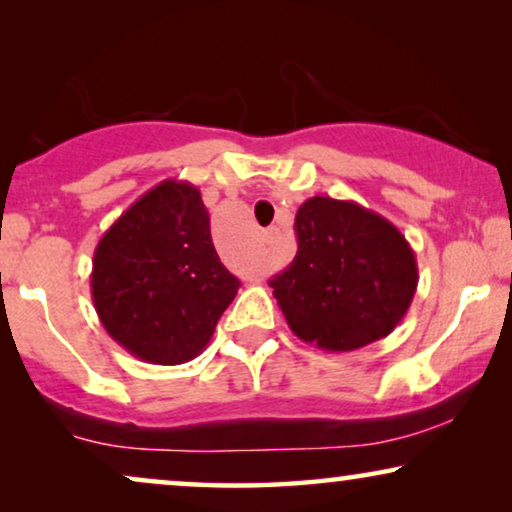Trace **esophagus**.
Wrapping results in <instances>:
<instances>
[{
  "label": "esophagus",
  "mask_w": 512,
  "mask_h": 512,
  "mask_svg": "<svg viewBox=\"0 0 512 512\" xmlns=\"http://www.w3.org/2000/svg\"><path fill=\"white\" fill-rule=\"evenodd\" d=\"M261 240H263L265 244H272V242H275V240H277V228H268V230H263Z\"/></svg>",
  "instance_id": "34e87169"
}]
</instances>
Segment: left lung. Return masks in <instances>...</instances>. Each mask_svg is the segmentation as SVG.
I'll use <instances>...</instances> for the list:
<instances>
[{"mask_svg":"<svg viewBox=\"0 0 512 512\" xmlns=\"http://www.w3.org/2000/svg\"><path fill=\"white\" fill-rule=\"evenodd\" d=\"M298 251L270 279L286 324L326 352L387 338L417 291L415 251L394 223L352 200L314 195L296 212Z\"/></svg>","mask_w":512,"mask_h":512,"instance_id":"obj_1","label":"left lung"}]
</instances>
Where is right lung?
<instances>
[{
	"instance_id": "right-lung-1",
	"label": "right lung",
	"mask_w": 512,
	"mask_h": 512,
	"mask_svg": "<svg viewBox=\"0 0 512 512\" xmlns=\"http://www.w3.org/2000/svg\"><path fill=\"white\" fill-rule=\"evenodd\" d=\"M237 289L240 279L216 254L205 202L188 181H160L95 247L90 293L104 331L156 366L195 359Z\"/></svg>"
}]
</instances>
